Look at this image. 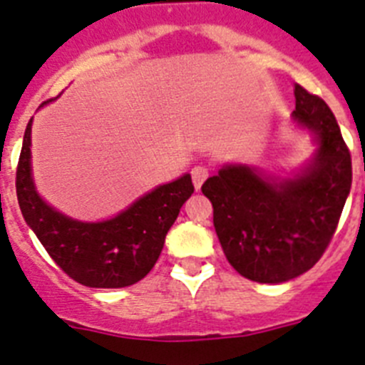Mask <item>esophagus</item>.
<instances>
[{
	"instance_id": "esophagus-1",
	"label": "esophagus",
	"mask_w": 365,
	"mask_h": 365,
	"mask_svg": "<svg viewBox=\"0 0 365 365\" xmlns=\"http://www.w3.org/2000/svg\"><path fill=\"white\" fill-rule=\"evenodd\" d=\"M206 177H208V168L206 166L199 164V166L192 168V179H193V186H195V190H201Z\"/></svg>"
}]
</instances>
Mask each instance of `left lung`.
<instances>
[{
	"mask_svg": "<svg viewBox=\"0 0 365 365\" xmlns=\"http://www.w3.org/2000/svg\"><path fill=\"white\" fill-rule=\"evenodd\" d=\"M292 120L316 143L314 157L292 179L227 164L202 193L228 263L257 283H283L307 272L329 247L351 190L353 168L333 111L294 83Z\"/></svg>",
	"mask_w": 365,
	"mask_h": 365,
	"instance_id": "left-lung-1",
	"label": "left lung"
}]
</instances>
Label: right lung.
<instances>
[{
	"instance_id": "add662e5",
	"label": "right lung",
	"mask_w": 365,
	"mask_h": 365,
	"mask_svg": "<svg viewBox=\"0 0 365 365\" xmlns=\"http://www.w3.org/2000/svg\"><path fill=\"white\" fill-rule=\"evenodd\" d=\"M31 128L32 118L19 153L16 193L25 221L47 254L69 278L86 287L120 289L140 282L159 259L168 230L193 193L190 173L157 186L108 221H78L54 210L36 192L31 168Z\"/></svg>"
}]
</instances>
